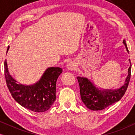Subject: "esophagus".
<instances>
[{"instance_id": "obj_1", "label": "esophagus", "mask_w": 135, "mask_h": 135, "mask_svg": "<svg viewBox=\"0 0 135 135\" xmlns=\"http://www.w3.org/2000/svg\"><path fill=\"white\" fill-rule=\"evenodd\" d=\"M68 68H69V69L73 70V69H74V66L73 64L69 63V64H68Z\"/></svg>"}]
</instances>
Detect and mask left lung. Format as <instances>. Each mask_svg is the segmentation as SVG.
<instances>
[{"label": "left lung", "mask_w": 135, "mask_h": 135, "mask_svg": "<svg viewBox=\"0 0 135 135\" xmlns=\"http://www.w3.org/2000/svg\"><path fill=\"white\" fill-rule=\"evenodd\" d=\"M123 43L128 52L125 40ZM128 68V74L125 80L124 85L117 90H99L85 77H77L82 101L90 109L93 110H103L120 99L126 91L131 76V65Z\"/></svg>", "instance_id": "8db88e82"}]
</instances>
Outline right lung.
<instances>
[{
    "instance_id": "1",
    "label": "right lung",
    "mask_w": 135,
    "mask_h": 135,
    "mask_svg": "<svg viewBox=\"0 0 135 135\" xmlns=\"http://www.w3.org/2000/svg\"><path fill=\"white\" fill-rule=\"evenodd\" d=\"M9 49H7V53ZM60 68H49L41 78L34 85L18 84L8 72L7 60L4 62V73L7 87L12 97L24 108L33 112H42L51 108L56 99V83L62 73Z\"/></svg>"
}]
</instances>
